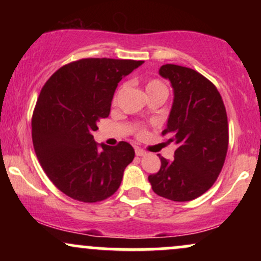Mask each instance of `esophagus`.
I'll use <instances>...</instances> for the list:
<instances>
[{"label": "esophagus", "instance_id": "obj_1", "mask_svg": "<svg viewBox=\"0 0 261 261\" xmlns=\"http://www.w3.org/2000/svg\"><path fill=\"white\" fill-rule=\"evenodd\" d=\"M135 153H136V155H145V154H146V152L143 151L142 148L136 147V148H135Z\"/></svg>", "mask_w": 261, "mask_h": 261}]
</instances>
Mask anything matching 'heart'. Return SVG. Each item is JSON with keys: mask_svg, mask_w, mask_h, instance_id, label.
Instances as JSON below:
<instances>
[{"mask_svg": "<svg viewBox=\"0 0 261 261\" xmlns=\"http://www.w3.org/2000/svg\"><path fill=\"white\" fill-rule=\"evenodd\" d=\"M146 92H147L148 95L154 94V93H164V94H167V93H168V89H167L166 85H164L162 81L152 79L146 82ZM116 98H118V93H116L115 97H114L113 99L114 103L116 101ZM135 133H136L137 136H143V135L146 134V130L143 126H136V128H135Z\"/></svg>", "mask_w": 261, "mask_h": 261, "instance_id": "1", "label": "heart"}]
</instances>
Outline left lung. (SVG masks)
Listing matches in <instances>:
<instances>
[{
	"label": "left lung",
	"instance_id": "left-lung-1",
	"mask_svg": "<svg viewBox=\"0 0 261 261\" xmlns=\"http://www.w3.org/2000/svg\"><path fill=\"white\" fill-rule=\"evenodd\" d=\"M160 74L174 88V101L162 136L174 142V160L161 157L148 175L152 190L172 201H190L215 184L228 149L226 107L216 86L193 68L163 65Z\"/></svg>",
	"mask_w": 261,
	"mask_h": 261
}]
</instances>
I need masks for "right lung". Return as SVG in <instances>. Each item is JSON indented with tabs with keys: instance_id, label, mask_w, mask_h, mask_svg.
Masks as SVG:
<instances>
[{
	"instance_id": "add662e5",
	"label": "right lung",
	"mask_w": 261,
	"mask_h": 261,
	"mask_svg": "<svg viewBox=\"0 0 261 261\" xmlns=\"http://www.w3.org/2000/svg\"><path fill=\"white\" fill-rule=\"evenodd\" d=\"M143 61L81 59L45 82L32 116V139L45 174L60 191L98 202L118 190L135 157L130 143L94 142L98 121L109 116L118 83Z\"/></svg>"
}]
</instances>
